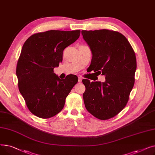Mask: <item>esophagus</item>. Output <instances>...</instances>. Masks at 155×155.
Listing matches in <instances>:
<instances>
[{"label":"esophagus","mask_w":155,"mask_h":155,"mask_svg":"<svg viewBox=\"0 0 155 155\" xmlns=\"http://www.w3.org/2000/svg\"><path fill=\"white\" fill-rule=\"evenodd\" d=\"M82 78H81V77H78V82H82Z\"/></svg>","instance_id":"obj_1"}]
</instances>
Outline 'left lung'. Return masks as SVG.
<instances>
[{
    "label": "left lung",
    "instance_id": "1",
    "mask_svg": "<svg viewBox=\"0 0 155 155\" xmlns=\"http://www.w3.org/2000/svg\"><path fill=\"white\" fill-rule=\"evenodd\" d=\"M82 35L92 54L89 68L105 77L102 83L82 80L85 106L95 117L109 119L123 110L128 101L134 84L135 53L126 38L118 32L83 30Z\"/></svg>",
    "mask_w": 155,
    "mask_h": 155
}]
</instances>
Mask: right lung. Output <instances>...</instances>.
<instances>
[{"mask_svg":"<svg viewBox=\"0 0 155 155\" xmlns=\"http://www.w3.org/2000/svg\"><path fill=\"white\" fill-rule=\"evenodd\" d=\"M80 35V30H50L32 35L23 45L16 67L19 90L29 110L37 117L46 119L59 113L77 83L76 75L61 80L53 69L62 61L64 49Z\"/></svg>","mask_w":155,"mask_h":155,"instance_id":"right-lung-1","label":"right lung"}]
</instances>
